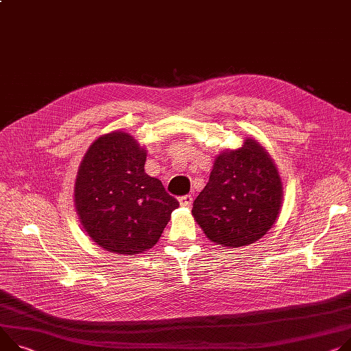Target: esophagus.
<instances>
[{"mask_svg":"<svg viewBox=\"0 0 351 351\" xmlns=\"http://www.w3.org/2000/svg\"><path fill=\"white\" fill-rule=\"evenodd\" d=\"M178 202L181 206H191L193 205V197L191 195H182L178 198Z\"/></svg>","mask_w":351,"mask_h":351,"instance_id":"esophagus-1","label":"esophagus"}]
</instances>
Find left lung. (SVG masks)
I'll return each mask as SVG.
<instances>
[{
  "mask_svg": "<svg viewBox=\"0 0 351 351\" xmlns=\"http://www.w3.org/2000/svg\"><path fill=\"white\" fill-rule=\"evenodd\" d=\"M282 185L271 157L253 139L215 160L209 181L194 201L204 233L223 247L252 245L278 217Z\"/></svg>",
  "mask_w": 351,
  "mask_h": 351,
  "instance_id": "8db88e82",
  "label": "left lung"
}]
</instances>
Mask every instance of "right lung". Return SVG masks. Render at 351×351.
<instances>
[{
  "instance_id": "right-lung-1",
  "label": "right lung",
  "mask_w": 351,
  "mask_h": 351,
  "mask_svg": "<svg viewBox=\"0 0 351 351\" xmlns=\"http://www.w3.org/2000/svg\"><path fill=\"white\" fill-rule=\"evenodd\" d=\"M146 150L130 134L98 138L80 166L75 209L88 236L106 252L139 254L163 233L178 201L145 173Z\"/></svg>"
}]
</instances>
